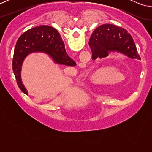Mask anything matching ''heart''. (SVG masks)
Segmentation results:
<instances>
[{"mask_svg":"<svg viewBox=\"0 0 152 152\" xmlns=\"http://www.w3.org/2000/svg\"><path fill=\"white\" fill-rule=\"evenodd\" d=\"M124 78V74L113 66L98 67L89 74L90 80L101 84H116Z\"/></svg>","mask_w":152,"mask_h":152,"instance_id":"b5f03b06","label":"heart"}]
</instances>
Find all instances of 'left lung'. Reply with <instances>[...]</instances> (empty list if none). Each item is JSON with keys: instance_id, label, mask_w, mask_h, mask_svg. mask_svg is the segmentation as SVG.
<instances>
[{"instance_id": "obj_1", "label": "left lung", "mask_w": 152, "mask_h": 152, "mask_svg": "<svg viewBox=\"0 0 152 152\" xmlns=\"http://www.w3.org/2000/svg\"><path fill=\"white\" fill-rule=\"evenodd\" d=\"M92 60L105 58L109 51H117L132 59L140 57L133 38L127 30L112 24H103L98 27L89 40Z\"/></svg>"}]
</instances>
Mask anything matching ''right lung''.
<instances>
[{
	"mask_svg": "<svg viewBox=\"0 0 152 152\" xmlns=\"http://www.w3.org/2000/svg\"><path fill=\"white\" fill-rule=\"evenodd\" d=\"M64 46L59 32L48 25L31 28L20 36L14 51L12 70L17 85L23 93L28 94L20 78V70L25 58L31 52H44L50 55L56 63L75 66L76 62L67 54Z\"/></svg>",
	"mask_w": 152,
	"mask_h": 152,
	"instance_id": "right-lung-1",
	"label": "right lung"
}]
</instances>
